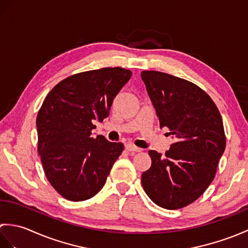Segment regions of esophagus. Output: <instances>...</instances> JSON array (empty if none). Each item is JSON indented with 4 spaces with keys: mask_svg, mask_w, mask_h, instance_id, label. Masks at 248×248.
Returning a JSON list of instances; mask_svg holds the SVG:
<instances>
[{
    "mask_svg": "<svg viewBox=\"0 0 248 248\" xmlns=\"http://www.w3.org/2000/svg\"><path fill=\"white\" fill-rule=\"evenodd\" d=\"M125 149H127L128 151H133V152H140L141 151L140 148L134 146L133 144H127V145H125Z\"/></svg>",
    "mask_w": 248,
    "mask_h": 248,
    "instance_id": "34e87169",
    "label": "esophagus"
}]
</instances>
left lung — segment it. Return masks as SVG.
<instances>
[{
    "label": "left lung",
    "mask_w": 248,
    "mask_h": 248,
    "mask_svg": "<svg viewBox=\"0 0 248 248\" xmlns=\"http://www.w3.org/2000/svg\"><path fill=\"white\" fill-rule=\"evenodd\" d=\"M140 76L160 127H167L175 138L165 156L149 151L151 166L141 175V184L160 207H186L215 177L226 147L222 116L209 94L191 82L160 71Z\"/></svg>",
    "instance_id": "8db88e82"
}]
</instances>
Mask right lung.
<instances>
[{"instance_id":"obj_1","label":"right lung","mask_w":248,"mask_h":248,"mask_svg":"<svg viewBox=\"0 0 248 248\" xmlns=\"http://www.w3.org/2000/svg\"><path fill=\"white\" fill-rule=\"evenodd\" d=\"M132 72L120 67L77 73L48 93L37 115L38 154L46 177L62 197L82 202L103 187L124 144L93 138V120L109 114Z\"/></svg>"}]
</instances>
